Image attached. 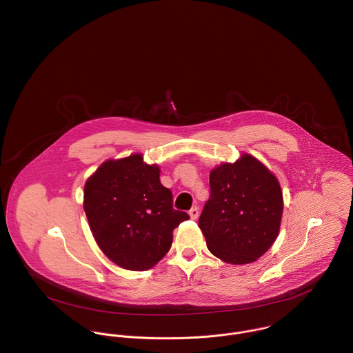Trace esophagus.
Wrapping results in <instances>:
<instances>
[{
	"mask_svg": "<svg viewBox=\"0 0 353 353\" xmlns=\"http://www.w3.org/2000/svg\"><path fill=\"white\" fill-rule=\"evenodd\" d=\"M190 216H191V219H192V220H196V219H198V216H199V208H198V206L191 208V210H190Z\"/></svg>",
	"mask_w": 353,
	"mask_h": 353,
	"instance_id": "34e87169",
	"label": "esophagus"
}]
</instances>
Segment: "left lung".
<instances>
[{
  "label": "left lung",
  "instance_id": "left-lung-1",
  "mask_svg": "<svg viewBox=\"0 0 353 353\" xmlns=\"http://www.w3.org/2000/svg\"><path fill=\"white\" fill-rule=\"evenodd\" d=\"M210 196L198 220L208 249L230 264H248L275 242L283 196L276 177L254 157L210 172Z\"/></svg>",
  "mask_w": 353,
  "mask_h": 353
}]
</instances>
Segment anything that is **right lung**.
<instances>
[{"label":"right lung","mask_w":353,"mask_h":353,"mask_svg":"<svg viewBox=\"0 0 353 353\" xmlns=\"http://www.w3.org/2000/svg\"><path fill=\"white\" fill-rule=\"evenodd\" d=\"M83 209L101 252L130 271L152 268L170 250L173 230L190 219L173 209L159 168L140 154L104 162L85 184Z\"/></svg>","instance_id":"1"}]
</instances>
